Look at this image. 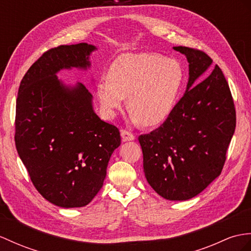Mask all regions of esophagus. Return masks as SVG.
<instances>
[{
	"instance_id": "esophagus-1",
	"label": "esophagus",
	"mask_w": 251,
	"mask_h": 251,
	"mask_svg": "<svg viewBox=\"0 0 251 251\" xmlns=\"http://www.w3.org/2000/svg\"><path fill=\"white\" fill-rule=\"evenodd\" d=\"M121 137L124 142H130V140H134L135 139V135L130 131L127 130H121Z\"/></svg>"
}]
</instances>
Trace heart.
I'll use <instances>...</instances> for the list:
<instances>
[{
	"instance_id": "1",
	"label": "heart",
	"mask_w": 251,
	"mask_h": 251,
	"mask_svg": "<svg viewBox=\"0 0 251 251\" xmlns=\"http://www.w3.org/2000/svg\"><path fill=\"white\" fill-rule=\"evenodd\" d=\"M183 82L178 60L153 52L127 53L114 60L107 79L98 84L97 96L108 117L120 111L127 97L131 118L154 126L173 114Z\"/></svg>"
}]
</instances>
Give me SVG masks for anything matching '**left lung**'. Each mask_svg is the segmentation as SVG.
<instances>
[{"label": "left lung", "mask_w": 251, "mask_h": 251, "mask_svg": "<svg viewBox=\"0 0 251 251\" xmlns=\"http://www.w3.org/2000/svg\"><path fill=\"white\" fill-rule=\"evenodd\" d=\"M174 49L189 63L186 91L163 125L138 140L151 187L165 199L187 200L222 174L236 113L229 84L217 65L194 85L210 71L209 55L195 48Z\"/></svg>", "instance_id": "left-lung-1"}]
</instances>
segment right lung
Returning <instances> with one entry per match:
<instances>
[{"instance_id": "1", "label": "right lung", "mask_w": 251, "mask_h": 251, "mask_svg": "<svg viewBox=\"0 0 251 251\" xmlns=\"http://www.w3.org/2000/svg\"><path fill=\"white\" fill-rule=\"evenodd\" d=\"M95 49L84 42L50 49L29 67L18 91V154L42 197L62 207L94 199L121 143L118 127L94 113L88 89L65 88L56 76L64 68H86Z\"/></svg>"}]
</instances>
